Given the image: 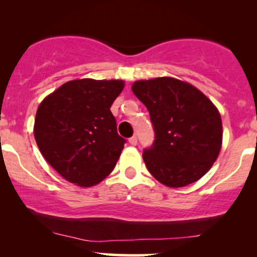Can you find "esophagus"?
I'll use <instances>...</instances> for the list:
<instances>
[{
  "label": "esophagus",
  "mask_w": 257,
  "mask_h": 257,
  "mask_svg": "<svg viewBox=\"0 0 257 257\" xmlns=\"http://www.w3.org/2000/svg\"><path fill=\"white\" fill-rule=\"evenodd\" d=\"M129 144L133 146H137L138 145V138L137 137H132L129 139Z\"/></svg>",
  "instance_id": "obj_1"
}]
</instances>
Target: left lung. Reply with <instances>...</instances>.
<instances>
[{"instance_id": "8db88e82", "label": "left lung", "mask_w": 257, "mask_h": 257, "mask_svg": "<svg viewBox=\"0 0 257 257\" xmlns=\"http://www.w3.org/2000/svg\"><path fill=\"white\" fill-rule=\"evenodd\" d=\"M132 90L149 110L155 131L152 146L143 153L153 178L176 188L208 173L222 145V122L213 102L172 77L137 81Z\"/></svg>"}]
</instances>
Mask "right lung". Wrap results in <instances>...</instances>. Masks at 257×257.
Instances as JSON below:
<instances>
[{"label": "right lung", "mask_w": 257, "mask_h": 257, "mask_svg": "<svg viewBox=\"0 0 257 257\" xmlns=\"http://www.w3.org/2000/svg\"><path fill=\"white\" fill-rule=\"evenodd\" d=\"M124 88L118 79H75L41 102L34 134L38 149L67 181L89 187L113 170L125 140L117 133L112 102Z\"/></svg>", "instance_id": "1"}]
</instances>
